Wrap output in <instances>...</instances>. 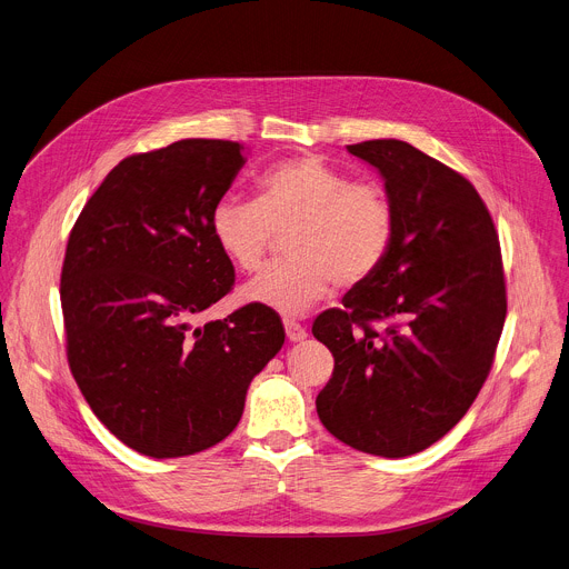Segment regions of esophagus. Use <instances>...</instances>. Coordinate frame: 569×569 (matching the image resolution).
I'll return each mask as SVG.
<instances>
[{
  "label": "esophagus",
  "instance_id": "esophagus-1",
  "mask_svg": "<svg viewBox=\"0 0 569 569\" xmlns=\"http://www.w3.org/2000/svg\"><path fill=\"white\" fill-rule=\"evenodd\" d=\"M283 327H286V336H288V340L290 342H301L308 333H306V329L299 325V322H295V320H290V318H286L283 320Z\"/></svg>",
  "mask_w": 569,
  "mask_h": 569
}]
</instances>
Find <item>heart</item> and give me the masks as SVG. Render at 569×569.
Here are the masks:
<instances>
[{
  "instance_id": "b5f03b06",
  "label": "heart",
  "mask_w": 569,
  "mask_h": 569,
  "mask_svg": "<svg viewBox=\"0 0 569 569\" xmlns=\"http://www.w3.org/2000/svg\"><path fill=\"white\" fill-rule=\"evenodd\" d=\"M256 199L227 197L211 216V231L229 261L253 272L287 236L288 261L242 288V299L299 316L333 283L368 281L386 261L395 233L388 192L375 181H349L316 157H299L266 170Z\"/></svg>"
}]
</instances>
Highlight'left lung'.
Listing matches in <instances>:
<instances>
[{
  "label": "left lung",
  "mask_w": 569,
  "mask_h": 569,
  "mask_svg": "<svg viewBox=\"0 0 569 569\" xmlns=\"http://www.w3.org/2000/svg\"><path fill=\"white\" fill-rule=\"evenodd\" d=\"M347 151L383 177L395 233L381 268L313 322L336 360L316 406L340 442L403 458L451 431L490 375L506 320L499 236L475 186L425 151L395 138Z\"/></svg>",
  "instance_id": "1"
}]
</instances>
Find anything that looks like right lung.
<instances>
[{
	"instance_id": "obj_1",
	"label": "right lung",
	"mask_w": 569,
	"mask_h": 569,
	"mask_svg": "<svg viewBox=\"0 0 569 569\" xmlns=\"http://www.w3.org/2000/svg\"><path fill=\"white\" fill-rule=\"evenodd\" d=\"M244 166L242 144L186 138L120 161L77 218L61 272L66 349L92 412L151 458L224 440L251 379L286 340L247 303L194 325L233 286L211 216Z\"/></svg>"
}]
</instances>
